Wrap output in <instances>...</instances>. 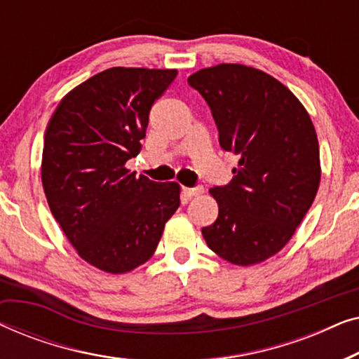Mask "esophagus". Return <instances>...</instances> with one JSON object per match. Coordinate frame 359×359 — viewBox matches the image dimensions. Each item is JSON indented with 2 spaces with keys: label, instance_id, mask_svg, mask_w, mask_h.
Returning a JSON list of instances; mask_svg holds the SVG:
<instances>
[{
  "label": "esophagus",
  "instance_id": "esophagus-1",
  "mask_svg": "<svg viewBox=\"0 0 359 359\" xmlns=\"http://www.w3.org/2000/svg\"><path fill=\"white\" fill-rule=\"evenodd\" d=\"M203 188L201 186H196V188H183V194L186 198H194V196H199L203 194Z\"/></svg>",
  "mask_w": 359,
  "mask_h": 359
}]
</instances>
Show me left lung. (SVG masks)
<instances>
[{
	"mask_svg": "<svg viewBox=\"0 0 359 359\" xmlns=\"http://www.w3.org/2000/svg\"><path fill=\"white\" fill-rule=\"evenodd\" d=\"M188 83L209 104L220 147L238 155L232 181L209 191L219 215L203 227V237L230 263H262L291 240L316 199V129L301 101L257 68L220 63Z\"/></svg>",
	"mask_w": 359,
	"mask_h": 359,
	"instance_id": "1",
	"label": "left lung"
}]
</instances>
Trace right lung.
Here are the masks:
<instances>
[{
  "instance_id": "obj_1",
  "label": "right lung",
  "mask_w": 359,
  "mask_h": 359,
  "mask_svg": "<svg viewBox=\"0 0 359 359\" xmlns=\"http://www.w3.org/2000/svg\"><path fill=\"white\" fill-rule=\"evenodd\" d=\"M176 70L114 67L72 90L48 121L42 184L78 255L106 273L144 264L180 208L178 183L126 168L140 151L149 114Z\"/></svg>"
}]
</instances>
